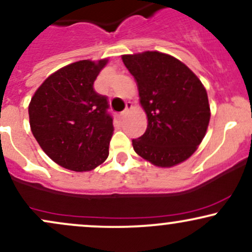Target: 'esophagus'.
<instances>
[{
    "label": "esophagus",
    "mask_w": 252,
    "mask_h": 252,
    "mask_svg": "<svg viewBox=\"0 0 252 252\" xmlns=\"http://www.w3.org/2000/svg\"><path fill=\"white\" fill-rule=\"evenodd\" d=\"M126 110H124V111H122V114H121V116H122L123 118L124 117H126V115H128L129 114V111H130V110H131V108H132V104L131 103H130V102H128V103H126Z\"/></svg>",
    "instance_id": "esophagus-1"
}]
</instances>
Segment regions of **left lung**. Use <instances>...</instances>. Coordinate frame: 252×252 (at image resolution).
Wrapping results in <instances>:
<instances>
[{"mask_svg": "<svg viewBox=\"0 0 252 252\" xmlns=\"http://www.w3.org/2000/svg\"><path fill=\"white\" fill-rule=\"evenodd\" d=\"M137 82L148 126L132 147L158 167L187 160L201 143L211 112L207 92L199 78L176 58L160 52L122 56Z\"/></svg>", "mask_w": 252, "mask_h": 252, "instance_id": "left-lung-1", "label": "left lung"}]
</instances>
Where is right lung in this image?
I'll use <instances>...</instances> for the list:
<instances>
[{
	"label": "right lung",
	"mask_w": 252,
	"mask_h": 252,
	"mask_svg": "<svg viewBox=\"0 0 252 252\" xmlns=\"http://www.w3.org/2000/svg\"><path fill=\"white\" fill-rule=\"evenodd\" d=\"M108 59L80 60L60 68L41 84L28 114L34 137L54 162L74 172H88L109 155L114 132L108 97L94 83Z\"/></svg>",
	"instance_id": "add662e5"
}]
</instances>
